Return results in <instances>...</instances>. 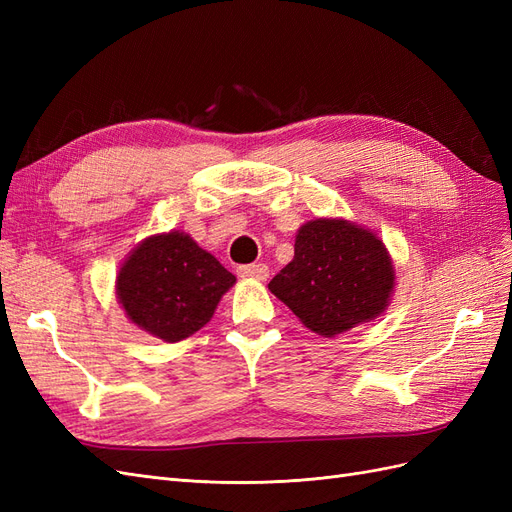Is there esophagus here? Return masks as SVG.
<instances>
[{
  "label": "esophagus",
  "instance_id": "34e87169",
  "mask_svg": "<svg viewBox=\"0 0 512 512\" xmlns=\"http://www.w3.org/2000/svg\"><path fill=\"white\" fill-rule=\"evenodd\" d=\"M239 277L243 280H258V282H265L269 277V267L267 265H243L237 269Z\"/></svg>",
  "mask_w": 512,
  "mask_h": 512
}]
</instances>
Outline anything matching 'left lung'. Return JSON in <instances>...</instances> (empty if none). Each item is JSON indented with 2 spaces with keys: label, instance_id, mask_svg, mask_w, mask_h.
<instances>
[{
  "label": "left lung",
  "instance_id": "left-lung-1",
  "mask_svg": "<svg viewBox=\"0 0 512 512\" xmlns=\"http://www.w3.org/2000/svg\"><path fill=\"white\" fill-rule=\"evenodd\" d=\"M303 327L335 337L376 320L395 292V265L374 230L344 218L305 222L294 258L269 282Z\"/></svg>",
  "mask_w": 512,
  "mask_h": 512
}]
</instances>
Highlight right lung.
Masks as SVG:
<instances>
[{
  "label": "right lung",
  "instance_id": "obj_1",
  "mask_svg": "<svg viewBox=\"0 0 512 512\" xmlns=\"http://www.w3.org/2000/svg\"><path fill=\"white\" fill-rule=\"evenodd\" d=\"M237 277L203 250L188 232H158L121 262L115 294L128 320L168 344L194 335Z\"/></svg>",
  "mask_w": 512,
  "mask_h": 512
}]
</instances>
